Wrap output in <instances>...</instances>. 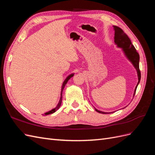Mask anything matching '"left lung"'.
I'll return each instance as SVG.
<instances>
[{"label":"left lung","mask_w":155,"mask_h":155,"mask_svg":"<svg viewBox=\"0 0 155 155\" xmlns=\"http://www.w3.org/2000/svg\"><path fill=\"white\" fill-rule=\"evenodd\" d=\"M114 29V43L117 45L118 47L122 48L125 55L127 58L134 65V67L137 70L138 76V82L137 87H136L134 96L137 91V88L138 87V83H140V79H141V73L139 68V61H140V56L139 54L137 52V50L134 48V46L132 45V43L129 38V37L127 35L122 29H121L120 27L113 26ZM97 112L99 113L102 114H107V112H104L102 111H100L96 109Z\"/></svg>","instance_id":"left-lung-1"}]
</instances>
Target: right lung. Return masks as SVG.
Wrapping results in <instances>:
<instances>
[{
  "mask_svg": "<svg viewBox=\"0 0 155 155\" xmlns=\"http://www.w3.org/2000/svg\"><path fill=\"white\" fill-rule=\"evenodd\" d=\"M73 76H74V74H70V76H68L67 78V79H65L64 81L63 82V86H62V88H61V98H60L59 102L58 105H57V107H56L55 108H54V109L51 110L50 111H49V112H46V113H45V114H43V116H45V115H48V114H52V113H54V112H55L56 110H58L59 109V107H60V106H61V102H62V94H63V89H64V86L66 85V84L67 83L69 79H70V78H71L72 77H73Z\"/></svg>",
  "mask_w": 155,
  "mask_h": 155,
  "instance_id": "1",
  "label": "right lung"
}]
</instances>
